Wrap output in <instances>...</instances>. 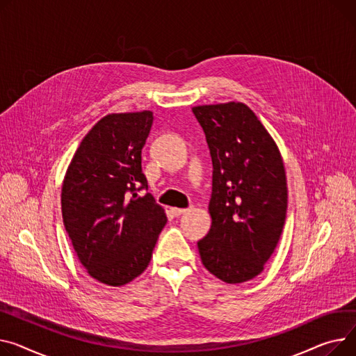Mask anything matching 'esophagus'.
Wrapping results in <instances>:
<instances>
[{"instance_id": "obj_1", "label": "esophagus", "mask_w": 356, "mask_h": 356, "mask_svg": "<svg viewBox=\"0 0 356 356\" xmlns=\"http://www.w3.org/2000/svg\"><path fill=\"white\" fill-rule=\"evenodd\" d=\"M191 209H177V207H172V213L175 216H181L184 213H187Z\"/></svg>"}]
</instances>
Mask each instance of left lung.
<instances>
[{
  "instance_id": "obj_1",
  "label": "left lung",
  "mask_w": 356,
  "mask_h": 356,
  "mask_svg": "<svg viewBox=\"0 0 356 356\" xmlns=\"http://www.w3.org/2000/svg\"><path fill=\"white\" fill-rule=\"evenodd\" d=\"M213 163L211 226L197 242L203 266L236 285L264 270L288 209L285 165L275 140L241 102L196 106Z\"/></svg>"
}]
</instances>
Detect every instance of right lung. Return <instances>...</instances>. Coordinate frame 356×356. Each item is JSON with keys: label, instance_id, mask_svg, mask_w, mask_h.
Listing matches in <instances>:
<instances>
[{"label": "right lung", "instance_id": "1", "mask_svg": "<svg viewBox=\"0 0 356 356\" xmlns=\"http://www.w3.org/2000/svg\"><path fill=\"white\" fill-rule=\"evenodd\" d=\"M153 113L104 115L81 140L61 187L63 222L87 273L123 286L143 273L168 218L141 170Z\"/></svg>", "mask_w": 356, "mask_h": 356}]
</instances>
